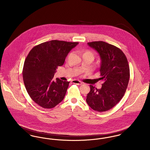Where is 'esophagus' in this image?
I'll list each match as a JSON object with an SVG mask.
<instances>
[{
    "instance_id": "1",
    "label": "esophagus",
    "mask_w": 150,
    "mask_h": 150,
    "mask_svg": "<svg viewBox=\"0 0 150 150\" xmlns=\"http://www.w3.org/2000/svg\"><path fill=\"white\" fill-rule=\"evenodd\" d=\"M71 82L73 84H78V85L82 84V82H81L80 81L78 80H72Z\"/></svg>"
}]
</instances>
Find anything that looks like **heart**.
I'll return each instance as SVG.
<instances>
[{
  "instance_id": "1",
  "label": "heart",
  "mask_w": 150,
  "mask_h": 150,
  "mask_svg": "<svg viewBox=\"0 0 150 150\" xmlns=\"http://www.w3.org/2000/svg\"><path fill=\"white\" fill-rule=\"evenodd\" d=\"M89 52V53H91V52Z\"/></svg>"
}]
</instances>
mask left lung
Wrapping results in <instances>:
<instances>
[{
    "mask_svg": "<svg viewBox=\"0 0 150 150\" xmlns=\"http://www.w3.org/2000/svg\"><path fill=\"white\" fill-rule=\"evenodd\" d=\"M97 50L101 59L100 76L103 81L100 89L90 85L86 101L93 110L104 112L111 109L122 99L127 89L130 69L123 52L112 44L102 41L88 43Z\"/></svg>",
    "mask_w": 150,
    "mask_h": 150,
    "instance_id": "left-lung-1",
    "label": "left lung"
}]
</instances>
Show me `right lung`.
Listing matches in <instances>:
<instances>
[{
	"mask_svg": "<svg viewBox=\"0 0 150 150\" xmlns=\"http://www.w3.org/2000/svg\"><path fill=\"white\" fill-rule=\"evenodd\" d=\"M78 42L50 40L35 46L24 62L22 76L31 98L44 108H52L64 100L70 82L53 79L58 66Z\"/></svg>",
	"mask_w": 150,
	"mask_h": 150,
	"instance_id": "obj_1",
	"label": "right lung"
}]
</instances>
